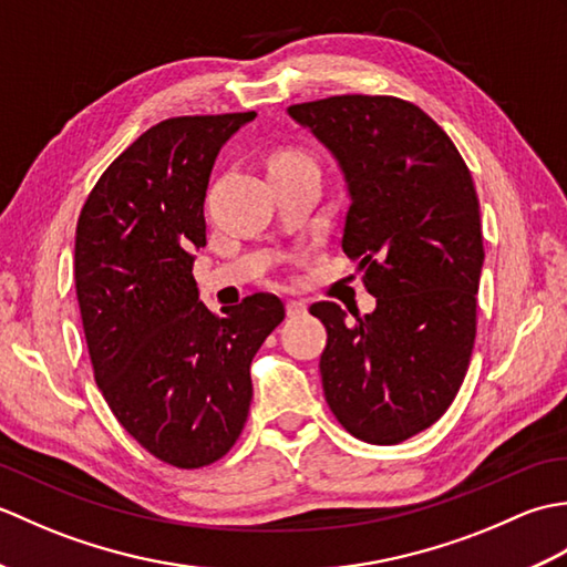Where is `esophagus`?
<instances>
[{
    "mask_svg": "<svg viewBox=\"0 0 567 567\" xmlns=\"http://www.w3.org/2000/svg\"><path fill=\"white\" fill-rule=\"evenodd\" d=\"M285 309H287V317H305L307 315V305L305 302H299V299H287V305H285Z\"/></svg>",
    "mask_w": 567,
    "mask_h": 567,
    "instance_id": "obj_1",
    "label": "esophagus"
}]
</instances>
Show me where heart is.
I'll use <instances>...</instances> for the list:
<instances>
[{"label":"heart","instance_id":"b5f03b06","mask_svg":"<svg viewBox=\"0 0 567 567\" xmlns=\"http://www.w3.org/2000/svg\"><path fill=\"white\" fill-rule=\"evenodd\" d=\"M295 165H315V161H311L305 151H297V148H285L270 158V167H295Z\"/></svg>","mask_w":567,"mask_h":567}]
</instances>
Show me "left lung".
Segmentation results:
<instances>
[{"instance_id":"8db88e82","label":"left lung","mask_w":567,"mask_h":567,"mask_svg":"<svg viewBox=\"0 0 567 567\" xmlns=\"http://www.w3.org/2000/svg\"><path fill=\"white\" fill-rule=\"evenodd\" d=\"M287 114L341 167L343 252L378 299L355 323L339 305H311L329 336L323 394L355 439L402 443L443 416L473 353L485 260L473 175L449 134L396 97L341 94Z\"/></svg>"}]
</instances>
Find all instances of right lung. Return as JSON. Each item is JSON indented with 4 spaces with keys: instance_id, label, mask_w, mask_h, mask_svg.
<instances>
[{
    "instance_id": "1",
    "label": "right lung",
    "mask_w": 567,
    "mask_h": 567,
    "mask_svg": "<svg viewBox=\"0 0 567 567\" xmlns=\"http://www.w3.org/2000/svg\"><path fill=\"white\" fill-rule=\"evenodd\" d=\"M252 118L151 126L106 167L78 219L75 287L94 380L143 449L185 470L231 451L252 400L250 360L285 319L265 292L212 315L192 275L207 246L216 155Z\"/></svg>"
}]
</instances>
